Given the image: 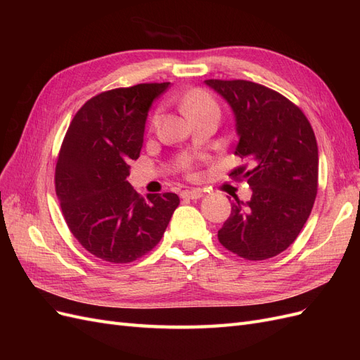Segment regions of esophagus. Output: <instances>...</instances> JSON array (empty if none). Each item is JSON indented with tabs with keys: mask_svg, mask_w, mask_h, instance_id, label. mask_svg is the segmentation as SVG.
I'll use <instances>...</instances> for the list:
<instances>
[{
	"mask_svg": "<svg viewBox=\"0 0 360 360\" xmlns=\"http://www.w3.org/2000/svg\"><path fill=\"white\" fill-rule=\"evenodd\" d=\"M180 197L184 200H200L202 197V192L198 189H192V191H183L180 193Z\"/></svg>",
	"mask_w": 360,
	"mask_h": 360,
	"instance_id": "esophagus-1",
	"label": "esophagus"
}]
</instances>
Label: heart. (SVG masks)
Instances as JSON below:
<instances>
[{
	"label": "heart",
	"instance_id": "obj_1",
	"mask_svg": "<svg viewBox=\"0 0 360 360\" xmlns=\"http://www.w3.org/2000/svg\"><path fill=\"white\" fill-rule=\"evenodd\" d=\"M181 103H183L184 110H186V112L191 115H197L204 110H209V108H217L214 101L212 99V96L209 93H205L204 90H193V91L188 93L183 97ZM158 117L159 115L153 117V122H151L153 123V126L158 123ZM186 169H189V171L192 169L189 163L186 165Z\"/></svg>",
	"mask_w": 360,
	"mask_h": 360
}]
</instances>
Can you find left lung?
Segmentation results:
<instances>
[{"mask_svg": "<svg viewBox=\"0 0 360 360\" xmlns=\"http://www.w3.org/2000/svg\"><path fill=\"white\" fill-rule=\"evenodd\" d=\"M231 106L238 144L234 155L249 162L230 172L245 179L252 197L231 204L217 231L224 248L261 261L281 254L308 221L319 188V147L299 106L264 85L250 81L207 79Z\"/></svg>", "mask_w": 360, "mask_h": 360, "instance_id": "obj_1", "label": "left lung"}]
</instances>
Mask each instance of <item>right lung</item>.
I'll use <instances>...</instances> for the list:
<instances>
[{
    "label": "right lung",
    "mask_w": 360,
    "mask_h": 360,
    "mask_svg": "<svg viewBox=\"0 0 360 360\" xmlns=\"http://www.w3.org/2000/svg\"><path fill=\"white\" fill-rule=\"evenodd\" d=\"M169 82L103 91L76 112L63 139L56 192L69 230L82 248L110 263H130L153 249L180 200L141 197L127 181L139 158L151 103Z\"/></svg>",
    "instance_id": "add662e5"
}]
</instances>
